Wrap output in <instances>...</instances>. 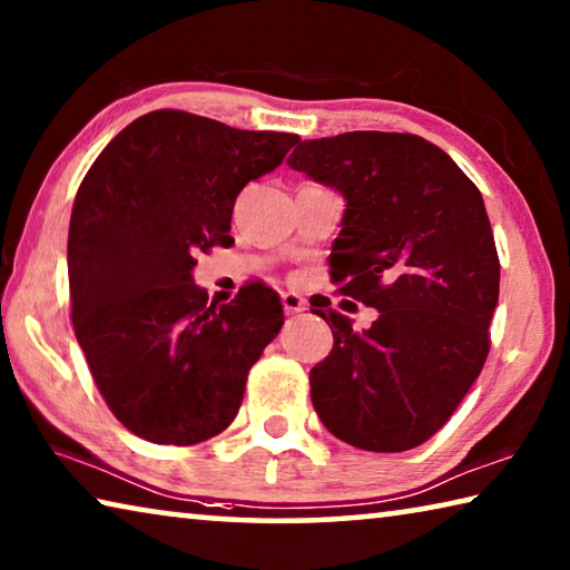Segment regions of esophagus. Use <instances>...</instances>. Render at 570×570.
<instances>
[{
  "instance_id": "obj_1",
  "label": "esophagus",
  "mask_w": 570,
  "mask_h": 570,
  "mask_svg": "<svg viewBox=\"0 0 570 570\" xmlns=\"http://www.w3.org/2000/svg\"><path fill=\"white\" fill-rule=\"evenodd\" d=\"M282 304H284V312H286V314H302L304 308H306L304 296H298V294H294V292L282 294Z\"/></svg>"
}]
</instances>
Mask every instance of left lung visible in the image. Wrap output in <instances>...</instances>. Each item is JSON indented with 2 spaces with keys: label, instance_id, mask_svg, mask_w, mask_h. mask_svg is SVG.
Returning a JSON list of instances; mask_svg holds the SVG:
<instances>
[{
  "label": "left lung",
  "instance_id": "8db88e82",
  "mask_svg": "<svg viewBox=\"0 0 570 570\" xmlns=\"http://www.w3.org/2000/svg\"><path fill=\"white\" fill-rule=\"evenodd\" d=\"M286 163L344 196L332 276L342 294L377 308L364 332L314 308L334 334L308 374L314 410L346 445L417 448L488 360L500 262L480 190L445 150L410 132L304 140Z\"/></svg>",
  "mask_w": 570,
  "mask_h": 570
}]
</instances>
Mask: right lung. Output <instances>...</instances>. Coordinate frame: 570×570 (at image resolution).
<instances>
[{
	"instance_id": "right-lung-1",
	"label": "right lung",
	"mask_w": 570,
	"mask_h": 570,
	"mask_svg": "<svg viewBox=\"0 0 570 570\" xmlns=\"http://www.w3.org/2000/svg\"><path fill=\"white\" fill-rule=\"evenodd\" d=\"M296 142L292 132L156 110L115 135L82 178L67 238L72 326L132 435L180 448L234 422L284 308L268 286L208 302L193 266L200 250L234 244L236 196Z\"/></svg>"
}]
</instances>
